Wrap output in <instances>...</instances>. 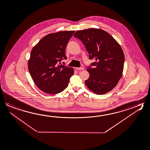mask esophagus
<instances>
[{
    "label": "esophagus",
    "instance_id": "1",
    "mask_svg": "<svg viewBox=\"0 0 150 150\" xmlns=\"http://www.w3.org/2000/svg\"><path fill=\"white\" fill-rule=\"evenodd\" d=\"M76 69L77 70H84V68L82 67H81L79 68H76Z\"/></svg>",
    "mask_w": 150,
    "mask_h": 150
}]
</instances>
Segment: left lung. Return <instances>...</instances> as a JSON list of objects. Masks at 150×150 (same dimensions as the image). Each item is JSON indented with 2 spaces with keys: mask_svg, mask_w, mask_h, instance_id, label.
Here are the masks:
<instances>
[{
  "mask_svg": "<svg viewBox=\"0 0 150 150\" xmlns=\"http://www.w3.org/2000/svg\"><path fill=\"white\" fill-rule=\"evenodd\" d=\"M74 37L86 46L89 59H94L93 67H88L89 78L85 81L88 89L103 95L115 87L122 75L125 55L122 49L110 34L101 29L77 30Z\"/></svg>",
  "mask_w": 150,
  "mask_h": 150,
  "instance_id": "left-lung-1",
  "label": "left lung"
}]
</instances>
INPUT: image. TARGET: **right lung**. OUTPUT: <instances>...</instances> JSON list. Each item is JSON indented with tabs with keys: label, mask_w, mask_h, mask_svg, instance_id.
I'll return each instance as SVG.
<instances>
[{
	"label": "right lung",
	"mask_w": 150,
	"mask_h": 150,
	"mask_svg": "<svg viewBox=\"0 0 150 150\" xmlns=\"http://www.w3.org/2000/svg\"><path fill=\"white\" fill-rule=\"evenodd\" d=\"M75 31H61L46 35L34 46L28 68L34 83L48 94H57L67 87L74 69L59 64L67 59L65 50Z\"/></svg>",
	"instance_id": "obj_1"
}]
</instances>
